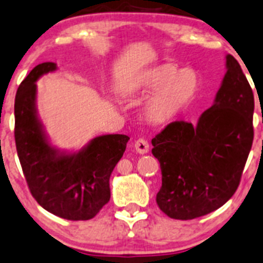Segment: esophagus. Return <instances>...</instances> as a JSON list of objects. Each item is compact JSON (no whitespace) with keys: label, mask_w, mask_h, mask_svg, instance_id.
Listing matches in <instances>:
<instances>
[{"label":"esophagus","mask_w":263,"mask_h":263,"mask_svg":"<svg viewBox=\"0 0 263 263\" xmlns=\"http://www.w3.org/2000/svg\"><path fill=\"white\" fill-rule=\"evenodd\" d=\"M135 151L138 152L139 154H145L149 152V144L145 139H138L134 144Z\"/></svg>","instance_id":"esophagus-1"}]
</instances>
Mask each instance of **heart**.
I'll list each match as a JSON object with an SVG mask.
<instances>
[{"label":"heart","instance_id":"1","mask_svg":"<svg viewBox=\"0 0 263 263\" xmlns=\"http://www.w3.org/2000/svg\"><path fill=\"white\" fill-rule=\"evenodd\" d=\"M129 88L154 91L145 105V118L154 125H167L195 101L200 90V78L191 68L177 71V67L172 64H162L138 74Z\"/></svg>","mask_w":263,"mask_h":263}]
</instances>
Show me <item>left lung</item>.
<instances>
[{"label": "left lung", "instance_id": "1", "mask_svg": "<svg viewBox=\"0 0 263 263\" xmlns=\"http://www.w3.org/2000/svg\"><path fill=\"white\" fill-rule=\"evenodd\" d=\"M210 109L196 125L168 124L152 139L159 161V209L172 219L190 220L223 206L234 195L253 142L254 97L234 57Z\"/></svg>", "mask_w": 263, "mask_h": 263}]
</instances>
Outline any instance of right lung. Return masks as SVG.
<instances>
[{"label":"right lung","instance_id":"add662e5","mask_svg":"<svg viewBox=\"0 0 263 263\" xmlns=\"http://www.w3.org/2000/svg\"><path fill=\"white\" fill-rule=\"evenodd\" d=\"M57 71L53 62L37 64L15 97V142L29 190L37 204L67 220L92 219L110 200V175L129 137L100 135L80 151L51 145L36 109V81Z\"/></svg>","mask_w":263,"mask_h":263}]
</instances>
